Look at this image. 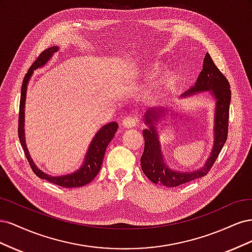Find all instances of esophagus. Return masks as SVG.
Returning <instances> with one entry per match:
<instances>
[{
    "mask_svg": "<svg viewBox=\"0 0 252 252\" xmlns=\"http://www.w3.org/2000/svg\"><path fill=\"white\" fill-rule=\"evenodd\" d=\"M136 122H138V120H136L135 118L133 117H126L124 120H123V126L127 129L129 128H133L135 127L136 125Z\"/></svg>",
    "mask_w": 252,
    "mask_h": 252,
    "instance_id": "obj_1",
    "label": "esophagus"
}]
</instances>
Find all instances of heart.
Masks as SVG:
<instances>
[{
    "mask_svg": "<svg viewBox=\"0 0 252 252\" xmlns=\"http://www.w3.org/2000/svg\"><path fill=\"white\" fill-rule=\"evenodd\" d=\"M165 64L162 62H155L150 64L145 73L144 78L146 81H151L152 79L157 78L158 75L161 74L165 70ZM178 82V74L175 71H167L165 72L159 80L157 82L154 88L150 91V96L154 101H161L170 94V91L174 88L175 84Z\"/></svg>",
    "mask_w": 252,
    "mask_h": 252,
    "instance_id": "1",
    "label": "heart"
}]
</instances>
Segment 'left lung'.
<instances>
[{"instance_id":"left-lung-1","label":"left lung","mask_w":252,"mask_h":252,"mask_svg":"<svg viewBox=\"0 0 252 252\" xmlns=\"http://www.w3.org/2000/svg\"><path fill=\"white\" fill-rule=\"evenodd\" d=\"M199 94H206L212 96L215 100V114H213V145L211 152L207 161L196 170L180 171L173 169L167 164L164 158L158 128H165V125L167 126L165 122L169 120L171 116H174L172 112H177L169 108L155 107L150 108L145 113V125H147L148 128L143 130L145 145L141 158V166L145 175L155 184L166 187H177L204 177L210 170L224 146L227 140L231 91L229 83L213 63L209 53H206L202 71L194 85L188 91H185L183 96L188 97ZM158 124L161 125L158 126Z\"/></svg>"}]
</instances>
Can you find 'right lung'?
Instances as JSON below:
<instances>
[{"mask_svg": "<svg viewBox=\"0 0 252 252\" xmlns=\"http://www.w3.org/2000/svg\"><path fill=\"white\" fill-rule=\"evenodd\" d=\"M59 46H51L48 49L44 50L39 58L36 59L35 62L29 68L28 72L26 73L24 80H23L22 89H21V101H20V113H19V139L23 149L25 151L26 158L30 164V167L33 170V172L39 177L40 179L46 180L53 184H57L59 186L66 187V188H73V187H82L84 185L88 184L93 181L100 171L101 166L104 159L105 151L107 148L108 144L113 139L114 134H116L119 125L117 122H110V123L104 125L101 127L94 139L91 140L87 152L85 157H84V162L81 165L80 168L75 171L67 173L64 175H50L46 172L42 171L39 167L35 165L33 159L29 154V150L26 145L25 139V101H26V93H27V86L28 83L32 79L33 71L36 70L37 68H42L46 65L51 60L52 56L55 55L57 51H59Z\"/></svg>", "mask_w": 252, "mask_h": 252, "instance_id": "obj_1", "label": "right lung"}]
</instances>
